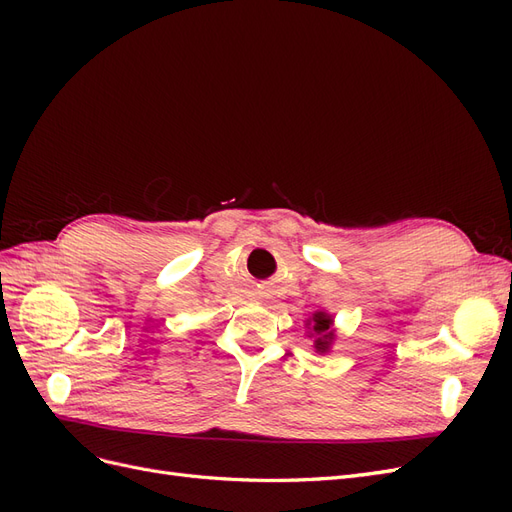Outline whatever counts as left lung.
<instances>
[{"instance_id":"obj_1","label":"left lung","mask_w":512,"mask_h":512,"mask_svg":"<svg viewBox=\"0 0 512 512\" xmlns=\"http://www.w3.org/2000/svg\"><path fill=\"white\" fill-rule=\"evenodd\" d=\"M333 314L324 312H314L305 320V329H307V337H314V350L318 354H327L331 352L333 344H335V329H333Z\"/></svg>"}]
</instances>
